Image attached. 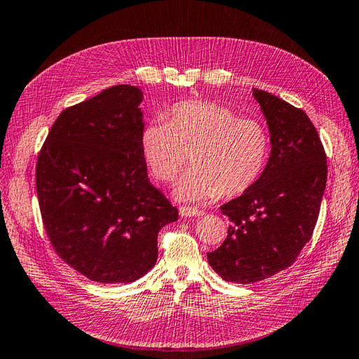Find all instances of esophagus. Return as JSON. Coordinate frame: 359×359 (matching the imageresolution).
Segmentation results:
<instances>
[{
  "instance_id": "esophagus-1",
  "label": "esophagus",
  "mask_w": 359,
  "mask_h": 359,
  "mask_svg": "<svg viewBox=\"0 0 359 359\" xmlns=\"http://www.w3.org/2000/svg\"><path fill=\"white\" fill-rule=\"evenodd\" d=\"M179 214H180V217L193 219V217H198V215H202L203 211L196 210V208H191V206H180L179 208Z\"/></svg>"
}]
</instances>
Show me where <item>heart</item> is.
I'll use <instances>...</instances> for the list:
<instances>
[{"label": "heart", "mask_w": 359, "mask_h": 359, "mask_svg": "<svg viewBox=\"0 0 359 359\" xmlns=\"http://www.w3.org/2000/svg\"><path fill=\"white\" fill-rule=\"evenodd\" d=\"M140 151L149 172L168 183L188 162L193 168L176 188L182 200H214L245 194L268 165L271 140L262 122L238 118L210 101H183L166 122H149L140 133Z\"/></svg>", "instance_id": "obj_1"}]
</instances>
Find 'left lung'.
Here are the masks:
<instances>
[{"mask_svg":"<svg viewBox=\"0 0 359 359\" xmlns=\"http://www.w3.org/2000/svg\"><path fill=\"white\" fill-rule=\"evenodd\" d=\"M268 122L271 156L260 180L220 206L229 217L228 236L208 252L224 281L249 285L292 264L318 220L327 162L307 114L268 91H252Z\"/></svg>","mask_w":359,"mask_h":359,"instance_id":"8db88e82","label":"left lung"}]
</instances>
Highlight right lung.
I'll return each mask as SVG.
<instances>
[{"instance_id": "obj_1", "label": "right lung", "mask_w": 359, "mask_h": 359, "mask_svg": "<svg viewBox=\"0 0 359 359\" xmlns=\"http://www.w3.org/2000/svg\"><path fill=\"white\" fill-rule=\"evenodd\" d=\"M142 91L114 86L57 116L38 154L36 194L62 260L97 283H131L157 262L179 211L148 179Z\"/></svg>"}]
</instances>
